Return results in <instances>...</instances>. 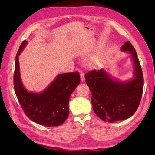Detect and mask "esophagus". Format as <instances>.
I'll return each instance as SVG.
<instances>
[{
  "label": "esophagus",
  "mask_w": 155,
  "mask_h": 155,
  "mask_svg": "<svg viewBox=\"0 0 155 155\" xmlns=\"http://www.w3.org/2000/svg\"><path fill=\"white\" fill-rule=\"evenodd\" d=\"M80 78H81V81L82 82H84L85 81V74L83 72H81L80 74Z\"/></svg>",
  "instance_id": "esophagus-1"
}]
</instances>
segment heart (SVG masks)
<instances>
[{"instance_id":"b5f03b06","label":"heart","mask_w":155,"mask_h":155,"mask_svg":"<svg viewBox=\"0 0 155 155\" xmlns=\"http://www.w3.org/2000/svg\"><path fill=\"white\" fill-rule=\"evenodd\" d=\"M87 64H88V65H90V66H91V65H92V64H91V63L90 61L87 62Z\"/></svg>"}]
</instances>
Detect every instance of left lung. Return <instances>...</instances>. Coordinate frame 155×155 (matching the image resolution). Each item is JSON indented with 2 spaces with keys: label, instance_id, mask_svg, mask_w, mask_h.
Segmentation results:
<instances>
[{
  "label": "left lung",
  "instance_id": "left-lung-1",
  "mask_svg": "<svg viewBox=\"0 0 155 155\" xmlns=\"http://www.w3.org/2000/svg\"><path fill=\"white\" fill-rule=\"evenodd\" d=\"M121 50L129 51L134 64V76L130 81H114L104 69L93 70L85 75L94 111L101 120L110 123L127 119L134 114L143 88L142 70L134 48L129 41L125 42Z\"/></svg>",
  "mask_w": 155,
  "mask_h": 155
}]
</instances>
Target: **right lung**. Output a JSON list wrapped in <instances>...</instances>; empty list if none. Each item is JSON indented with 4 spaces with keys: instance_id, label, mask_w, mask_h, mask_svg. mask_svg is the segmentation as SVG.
Masks as SVG:
<instances>
[{
    "instance_id": "add662e5",
    "label": "right lung",
    "mask_w": 155,
    "mask_h": 155,
    "mask_svg": "<svg viewBox=\"0 0 155 155\" xmlns=\"http://www.w3.org/2000/svg\"><path fill=\"white\" fill-rule=\"evenodd\" d=\"M26 44V41L22 42L15 58L13 84L17 97L22 110L31 121L46 127L59 126L68 116L70 96L80 83L79 73L59 74L43 92H28L21 80L18 58Z\"/></svg>"
}]
</instances>
